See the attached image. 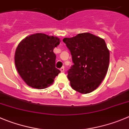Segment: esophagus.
I'll list each match as a JSON object with an SVG mask.
<instances>
[{
    "label": "esophagus",
    "instance_id": "esophagus-1",
    "mask_svg": "<svg viewBox=\"0 0 129 129\" xmlns=\"http://www.w3.org/2000/svg\"><path fill=\"white\" fill-rule=\"evenodd\" d=\"M60 70H61V72H63L64 71V67H61V68H60Z\"/></svg>",
    "mask_w": 129,
    "mask_h": 129
}]
</instances>
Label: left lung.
Listing matches in <instances>:
<instances>
[{
	"mask_svg": "<svg viewBox=\"0 0 129 129\" xmlns=\"http://www.w3.org/2000/svg\"><path fill=\"white\" fill-rule=\"evenodd\" d=\"M74 63L68 71L71 87L81 94L97 89L105 78L110 62V51L105 40L90 33L64 38Z\"/></svg>",
	"mask_w": 129,
	"mask_h": 129,
	"instance_id": "obj_1",
	"label": "left lung"
}]
</instances>
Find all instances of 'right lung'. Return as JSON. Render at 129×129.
I'll return each mask as SVG.
<instances>
[{
	"label": "right lung",
	"instance_id": "add662e5",
	"mask_svg": "<svg viewBox=\"0 0 129 129\" xmlns=\"http://www.w3.org/2000/svg\"><path fill=\"white\" fill-rule=\"evenodd\" d=\"M57 37L37 33L26 37L16 47L14 62L18 73L28 86L45 89L60 73L55 67L53 50L59 44Z\"/></svg>",
	"mask_w": 129,
	"mask_h": 129
}]
</instances>
